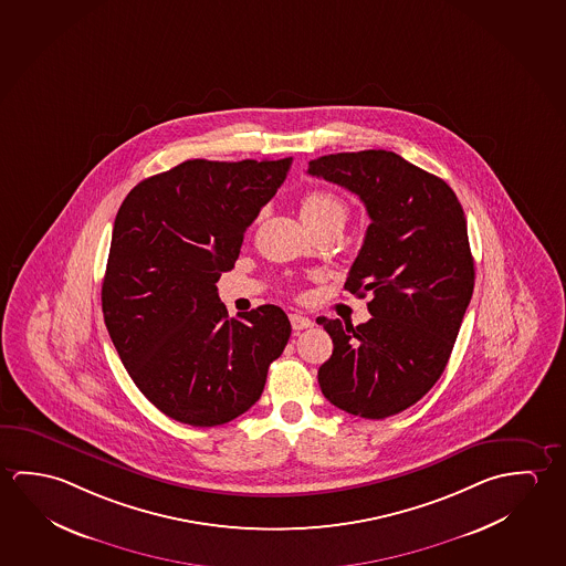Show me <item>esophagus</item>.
I'll return each mask as SVG.
<instances>
[{
	"instance_id": "34e87169",
	"label": "esophagus",
	"mask_w": 566,
	"mask_h": 566,
	"mask_svg": "<svg viewBox=\"0 0 566 566\" xmlns=\"http://www.w3.org/2000/svg\"><path fill=\"white\" fill-rule=\"evenodd\" d=\"M290 324L294 327V332H302V329H307V327H312L314 322L306 317V315L302 314H290Z\"/></svg>"
}]
</instances>
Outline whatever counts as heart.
Returning a JSON list of instances; mask_svg holds the SVG:
<instances>
[{"instance_id":"b5f03b06","label":"heart","mask_w":566,"mask_h":566,"mask_svg":"<svg viewBox=\"0 0 566 566\" xmlns=\"http://www.w3.org/2000/svg\"><path fill=\"white\" fill-rule=\"evenodd\" d=\"M300 213H302V219L306 221L310 229L332 223L342 224L343 227L349 209H347V205H345L342 197L335 195L334 191L314 189V191H307L302 197Z\"/></svg>"}]
</instances>
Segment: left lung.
<instances>
[{"mask_svg": "<svg viewBox=\"0 0 566 566\" xmlns=\"http://www.w3.org/2000/svg\"><path fill=\"white\" fill-rule=\"evenodd\" d=\"M307 174L359 195L371 219L345 290L371 292L373 317L355 327L315 319L334 339L319 387L355 417L399 415L444 373L472 300L462 205L444 179L387 149L322 156Z\"/></svg>", "mask_w": 566, "mask_h": 566, "instance_id": "left-lung-1", "label": "left lung"}]
</instances>
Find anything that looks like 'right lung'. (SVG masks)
Returning a JSON list of instances; mask_svg holds the SVG:
<instances>
[{
    "mask_svg": "<svg viewBox=\"0 0 566 566\" xmlns=\"http://www.w3.org/2000/svg\"><path fill=\"white\" fill-rule=\"evenodd\" d=\"M292 158L184 164L132 189L112 229L104 324L142 395L189 427L231 422L260 399L292 327L279 306L229 317L217 282Z\"/></svg>",
    "mask_w": 566,
    "mask_h": 566,
    "instance_id": "1",
    "label": "right lung"
}]
</instances>
